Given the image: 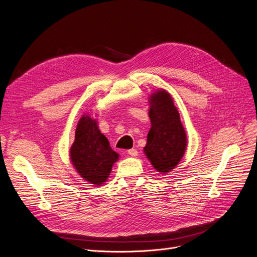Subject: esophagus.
Segmentation results:
<instances>
[{"mask_svg":"<svg viewBox=\"0 0 257 257\" xmlns=\"http://www.w3.org/2000/svg\"><path fill=\"white\" fill-rule=\"evenodd\" d=\"M128 155L131 156V157H137L138 156V150L137 149H129L128 151Z\"/></svg>","mask_w":257,"mask_h":257,"instance_id":"34e87169","label":"esophagus"}]
</instances>
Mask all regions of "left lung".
I'll use <instances>...</instances> for the list:
<instances>
[{
    "mask_svg": "<svg viewBox=\"0 0 257 257\" xmlns=\"http://www.w3.org/2000/svg\"><path fill=\"white\" fill-rule=\"evenodd\" d=\"M151 128L144 148L150 163L158 172H172L182 159L186 148V135L170 95L161 90L150 97Z\"/></svg>",
    "mask_w": 257,
    "mask_h": 257,
    "instance_id": "1",
    "label": "left lung"
}]
</instances>
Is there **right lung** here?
<instances>
[{
	"mask_svg": "<svg viewBox=\"0 0 257 257\" xmlns=\"http://www.w3.org/2000/svg\"><path fill=\"white\" fill-rule=\"evenodd\" d=\"M71 161L78 174L92 184L100 185L109 177L118 155L110 147L108 139L90 115H83L75 132Z\"/></svg>",
	"mask_w": 257,
	"mask_h": 257,
	"instance_id": "obj_1",
	"label": "right lung"
}]
</instances>
